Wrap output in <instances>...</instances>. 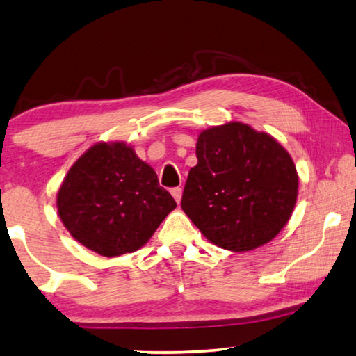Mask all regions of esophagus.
Returning a JSON list of instances; mask_svg holds the SVG:
<instances>
[{
    "instance_id": "1",
    "label": "esophagus",
    "mask_w": 356,
    "mask_h": 356,
    "mask_svg": "<svg viewBox=\"0 0 356 356\" xmlns=\"http://www.w3.org/2000/svg\"><path fill=\"white\" fill-rule=\"evenodd\" d=\"M171 195L174 196V200L177 201V203H180V200H182V188L180 187H174L171 190Z\"/></svg>"
}]
</instances>
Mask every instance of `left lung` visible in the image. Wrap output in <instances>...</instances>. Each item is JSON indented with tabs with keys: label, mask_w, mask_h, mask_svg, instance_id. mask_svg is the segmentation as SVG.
I'll return each instance as SVG.
<instances>
[{
	"label": "left lung",
	"mask_w": 356,
	"mask_h": 356,
	"mask_svg": "<svg viewBox=\"0 0 356 356\" xmlns=\"http://www.w3.org/2000/svg\"><path fill=\"white\" fill-rule=\"evenodd\" d=\"M182 209L216 246L252 251L293 214L299 177L293 158L267 132L232 121L200 132Z\"/></svg>",
	"instance_id": "8db88e82"
}]
</instances>
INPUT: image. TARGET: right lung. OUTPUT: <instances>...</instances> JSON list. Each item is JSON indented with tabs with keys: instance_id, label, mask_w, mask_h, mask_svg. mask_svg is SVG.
Returning a JSON list of instances; mask_svg holds the SVG:
<instances>
[{
	"instance_id": "1",
	"label": "right lung",
	"mask_w": 356,
	"mask_h": 356,
	"mask_svg": "<svg viewBox=\"0 0 356 356\" xmlns=\"http://www.w3.org/2000/svg\"><path fill=\"white\" fill-rule=\"evenodd\" d=\"M176 201L124 142H99L78 158L57 192V212L78 243L105 257L150 240Z\"/></svg>"
}]
</instances>
